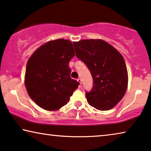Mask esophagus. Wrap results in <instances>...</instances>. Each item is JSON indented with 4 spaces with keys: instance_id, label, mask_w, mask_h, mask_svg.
Here are the masks:
<instances>
[{
    "instance_id": "1",
    "label": "esophagus",
    "mask_w": 151,
    "mask_h": 151,
    "mask_svg": "<svg viewBox=\"0 0 151 151\" xmlns=\"http://www.w3.org/2000/svg\"><path fill=\"white\" fill-rule=\"evenodd\" d=\"M77 81L80 83L81 85V83H82V81H81V78H78L77 79Z\"/></svg>"
}]
</instances>
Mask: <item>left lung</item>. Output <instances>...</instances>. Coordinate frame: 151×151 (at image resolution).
<instances>
[{
  "label": "left lung",
  "mask_w": 151,
  "mask_h": 151,
  "mask_svg": "<svg viewBox=\"0 0 151 151\" xmlns=\"http://www.w3.org/2000/svg\"><path fill=\"white\" fill-rule=\"evenodd\" d=\"M76 55L91 72L93 86L86 92L90 106L100 110L112 109L124 96L128 85L127 70L122 55L102 39L74 42Z\"/></svg>",
  "instance_id": "left-lung-1"
}]
</instances>
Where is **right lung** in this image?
Returning a JSON list of instances; mask_svg holds the SVG:
<instances>
[{"mask_svg":"<svg viewBox=\"0 0 151 151\" xmlns=\"http://www.w3.org/2000/svg\"><path fill=\"white\" fill-rule=\"evenodd\" d=\"M73 44L64 39L39 47L27 62L24 83L29 96L49 111L66 105L79 83L70 78L69 62L75 56Z\"/></svg>","mask_w":151,"mask_h":151,"instance_id":"1","label":"right lung"}]
</instances>
